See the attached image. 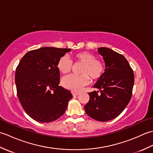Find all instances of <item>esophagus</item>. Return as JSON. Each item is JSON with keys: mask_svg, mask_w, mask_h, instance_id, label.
I'll return each mask as SVG.
<instances>
[{"mask_svg": "<svg viewBox=\"0 0 153 153\" xmlns=\"http://www.w3.org/2000/svg\"><path fill=\"white\" fill-rule=\"evenodd\" d=\"M79 94V92H77V91H72V95H73V96H77Z\"/></svg>", "mask_w": 153, "mask_h": 153, "instance_id": "34e87169", "label": "esophagus"}]
</instances>
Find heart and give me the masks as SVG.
<instances>
[{
  "label": "heart",
  "mask_w": 153,
  "mask_h": 153,
  "mask_svg": "<svg viewBox=\"0 0 153 153\" xmlns=\"http://www.w3.org/2000/svg\"><path fill=\"white\" fill-rule=\"evenodd\" d=\"M76 63L82 64L79 69L80 75H70L64 77L62 84L66 89L77 91L89 82L96 81L102 77L105 71V66L101 60L96 59L95 54L87 51H82L74 55ZM72 61L66 56H63L58 61L57 68L63 74L69 73L72 69Z\"/></svg>",
  "instance_id": "b5f03b06"
}]
</instances>
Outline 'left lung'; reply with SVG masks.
Listing matches in <instances>:
<instances>
[{
    "mask_svg": "<svg viewBox=\"0 0 153 153\" xmlns=\"http://www.w3.org/2000/svg\"><path fill=\"white\" fill-rule=\"evenodd\" d=\"M105 62V71L88 93L89 102L84 106L87 114L97 121L107 122L118 117L131 98L134 74L126 58L106 47L98 48Z\"/></svg>",
    "mask_w": 153,
    "mask_h": 153,
    "instance_id": "1",
    "label": "left lung"
}]
</instances>
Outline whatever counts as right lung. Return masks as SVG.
Masks as SVG:
<instances>
[{
    "label": "right lung",
    "instance_id": "right-lung-1",
    "mask_svg": "<svg viewBox=\"0 0 153 153\" xmlns=\"http://www.w3.org/2000/svg\"><path fill=\"white\" fill-rule=\"evenodd\" d=\"M70 48L43 47L29 51L16 70L15 82L19 102L37 122H51L62 116L73 96L59 86L58 61Z\"/></svg>",
    "mask_w": 153,
    "mask_h": 153
}]
</instances>
